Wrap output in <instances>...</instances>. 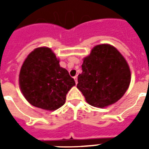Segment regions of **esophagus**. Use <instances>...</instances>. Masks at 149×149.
I'll return each mask as SVG.
<instances>
[{
    "instance_id": "obj_1",
    "label": "esophagus",
    "mask_w": 149,
    "mask_h": 149,
    "mask_svg": "<svg viewBox=\"0 0 149 149\" xmlns=\"http://www.w3.org/2000/svg\"><path fill=\"white\" fill-rule=\"evenodd\" d=\"M74 80H75V82H76V84H77V77L76 76V77H74Z\"/></svg>"
}]
</instances>
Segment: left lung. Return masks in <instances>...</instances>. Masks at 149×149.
<instances>
[{"label": "left lung", "instance_id": "left-lung-1", "mask_svg": "<svg viewBox=\"0 0 149 149\" xmlns=\"http://www.w3.org/2000/svg\"><path fill=\"white\" fill-rule=\"evenodd\" d=\"M77 87L90 105L105 108L121 98L129 87L131 72L128 62L114 46H94L83 59Z\"/></svg>", "mask_w": 149, "mask_h": 149}]
</instances>
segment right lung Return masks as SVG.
<instances>
[{
	"instance_id": "add662e5",
	"label": "right lung",
	"mask_w": 149,
	"mask_h": 149,
	"mask_svg": "<svg viewBox=\"0 0 149 149\" xmlns=\"http://www.w3.org/2000/svg\"><path fill=\"white\" fill-rule=\"evenodd\" d=\"M59 62L48 47L35 49L25 58L20 70L19 85L32 105L55 111L65 103L66 95L76 83Z\"/></svg>"
}]
</instances>
